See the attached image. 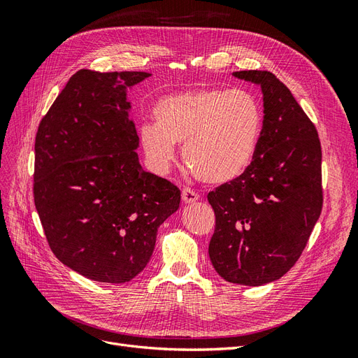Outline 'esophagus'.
Returning a JSON list of instances; mask_svg holds the SVG:
<instances>
[{
	"mask_svg": "<svg viewBox=\"0 0 358 358\" xmlns=\"http://www.w3.org/2000/svg\"><path fill=\"white\" fill-rule=\"evenodd\" d=\"M199 194L191 189V188H183L182 189V200L185 203H196L199 200Z\"/></svg>",
	"mask_w": 358,
	"mask_h": 358,
	"instance_id": "34e87169",
	"label": "esophagus"
}]
</instances>
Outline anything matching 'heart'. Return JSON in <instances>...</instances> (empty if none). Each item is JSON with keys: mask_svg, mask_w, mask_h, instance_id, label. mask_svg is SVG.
I'll list each match as a JSON object with an SVG mask.
<instances>
[{"mask_svg": "<svg viewBox=\"0 0 358 358\" xmlns=\"http://www.w3.org/2000/svg\"><path fill=\"white\" fill-rule=\"evenodd\" d=\"M155 124L140 128L150 166L164 173L182 145L185 164L206 183H225L252 164L263 129L262 106L246 90L201 88L162 96Z\"/></svg>", "mask_w": 358, "mask_h": 358, "instance_id": "heart-1", "label": "heart"}]
</instances>
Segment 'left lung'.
Masks as SVG:
<instances>
[{"mask_svg": "<svg viewBox=\"0 0 358 358\" xmlns=\"http://www.w3.org/2000/svg\"><path fill=\"white\" fill-rule=\"evenodd\" d=\"M234 76L262 86L264 121L252 164L208 194L209 257L225 280L257 287L284 276L309 241L322 209V152L315 125L273 73Z\"/></svg>", "mask_w": 358, "mask_h": 358, "instance_id": "obj_1", "label": "left lung"}]
</instances>
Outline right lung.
Returning a JSON list of instances; mask_svg holds the SVG:
<instances>
[{"label": "right lung", "instance_id": "1", "mask_svg": "<svg viewBox=\"0 0 358 358\" xmlns=\"http://www.w3.org/2000/svg\"><path fill=\"white\" fill-rule=\"evenodd\" d=\"M145 71L79 70L40 121L34 203L52 252L96 282L124 284L154 252L180 189L142 169L125 90Z\"/></svg>", "mask_w": 358, "mask_h": 358}]
</instances>
